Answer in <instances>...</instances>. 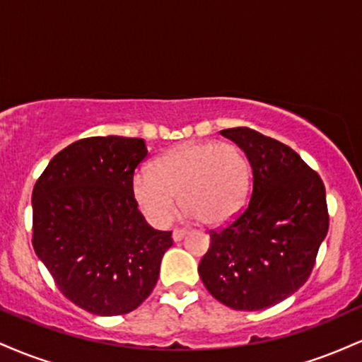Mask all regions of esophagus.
<instances>
[{
	"label": "esophagus",
	"mask_w": 362,
	"mask_h": 362,
	"mask_svg": "<svg viewBox=\"0 0 362 362\" xmlns=\"http://www.w3.org/2000/svg\"><path fill=\"white\" fill-rule=\"evenodd\" d=\"M187 235V231L185 230H173V233H172V238H173V242H180L182 238H184V236Z\"/></svg>",
	"instance_id": "esophagus-1"
}]
</instances>
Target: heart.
<instances>
[{"label": "heart", "instance_id": "heart-1", "mask_svg": "<svg viewBox=\"0 0 362 362\" xmlns=\"http://www.w3.org/2000/svg\"><path fill=\"white\" fill-rule=\"evenodd\" d=\"M250 184V165L230 143L189 141L158 156L149 172L132 177L131 194L144 219L155 228L168 224L178 204L187 218L206 226L233 219Z\"/></svg>", "mask_w": 362, "mask_h": 362}]
</instances>
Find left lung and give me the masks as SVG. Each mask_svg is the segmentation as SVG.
I'll return each instance as SVG.
<instances>
[{"instance_id": "1", "label": "left lung", "mask_w": 362, "mask_h": 362, "mask_svg": "<svg viewBox=\"0 0 362 362\" xmlns=\"http://www.w3.org/2000/svg\"><path fill=\"white\" fill-rule=\"evenodd\" d=\"M252 167L245 211L211 233L199 264L206 289L233 310L277 305L310 277L328 231L325 187L296 151L248 127L221 131Z\"/></svg>"}]
</instances>
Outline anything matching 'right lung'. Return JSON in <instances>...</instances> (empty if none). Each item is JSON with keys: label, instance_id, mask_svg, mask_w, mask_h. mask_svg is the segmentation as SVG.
<instances>
[{"label": "right lung", "instance_id": "1", "mask_svg": "<svg viewBox=\"0 0 362 362\" xmlns=\"http://www.w3.org/2000/svg\"><path fill=\"white\" fill-rule=\"evenodd\" d=\"M144 141L95 136L49 161L32 192L40 262L61 293L100 317L136 310L155 288L172 231L153 230L132 201Z\"/></svg>", "mask_w": 362, "mask_h": 362}]
</instances>
